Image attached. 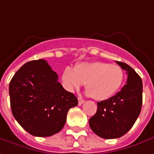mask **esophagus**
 Masks as SVG:
<instances>
[{"label":"esophagus","mask_w":154,"mask_h":154,"mask_svg":"<svg viewBox=\"0 0 154 154\" xmlns=\"http://www.w3.org/2000/svg\"><path fill=\"white\" fill-rule=\"evenodd\" d=\"M83 103H84V99H82V98H78V104L82 105Z\"/></svg>","instance_id":"obj_1"}]
</instances>
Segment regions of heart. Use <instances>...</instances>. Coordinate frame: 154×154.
<instances>
[{
    "label": "heart",
    "instance_id": "obj_1",
    "mask_svg": "<svg viewBox=\"0 0 154 154\" xmlns=\"http://www.w3.org/2000/svg\"><path fill=\"white\" fill-rule=\"evenodd\" d=\"M121 66L102 61L83 62L74 68L64 69L61 79L65 88L74 91L85 82L87 94L96 100H104L114 95L124 81Z\"/></svg>",
    "mask_w": 154,
    "mask_h": 154
}]
</instances>
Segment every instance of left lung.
<instances>
[{
  "instance_id": "left-lung-1",
  "label": "left lung",
  "mask_w": 154,
  "mask_h": 154,
  "mask_svg": "<svg viewBox=\"0 0 154 154\" xmlns=\"http://www.w3.org/2000/svg\"><path fill=\"white\" fill-rule=\"evenodd\" d=\"M116 63L126 71V83L113 97L98 102L97 112L89 119L92 131L104 139L118 138L125 135L134 125L142 109L141 77L127 64Z\"/></svg>"
}]
</instances>
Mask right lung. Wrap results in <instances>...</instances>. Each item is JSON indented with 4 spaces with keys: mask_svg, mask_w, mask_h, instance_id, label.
Here are the masks:
<instances>
[{
    "mask_svg": "<svg viewBox=\"0 0 154 154\" xmlns=\"http://www.w3.org/2000/svg\"><path fill=\"white\" fill-rule=\"evenodd\" d=\"M12 115L19 125L35 137H51L63 128L75 95L64 89L58 75L45 60L25 63L9 84Z\"/></svg>",
    "mask_w": 154,
    "mask_h": 154,
    "instance_id": "right-lung-1",
    "label": "right lung"
}]
</instances>
